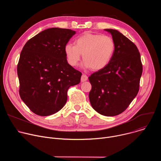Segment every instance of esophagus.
Wrapping results in <instances>:
<instances>
[{
    "label": "esophagus",
    "mask_w": 161,
    "mask_h": 161,
    "mask_svg": "<svg viewBox=\"0 0 161 161\" xmlns=\"http://www.w3.org/2000/svg\"><path fill=\"white\" fill-rule=\"evenodd\" d=\"M87 80H88L87 76H86V75H85V74H83L82 76H81V81L82 82H84V81H86Z\"/></svg>",
    "instance_id": "34e87169"
}]
</instances>
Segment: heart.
<instances>
[{
	"label": "heart",
	"mask_w": 161,
	"mask_h": 161,
	"mask_svg": "<svg viewBox=\"0 0 161 161\" xmlns=\"http://www.w3.org/2000/svg\"><path fill=\"white\" fill-rule=\"evenodd\" d=\"M74 44H67L64 53L70 65L78 64L83 54V67L100 71L111 62L115 52L116 45L112 37L108 36L85 32L76 37Z\"/></svg>",
	"instance_id": "obj_1"
}]
</instances>
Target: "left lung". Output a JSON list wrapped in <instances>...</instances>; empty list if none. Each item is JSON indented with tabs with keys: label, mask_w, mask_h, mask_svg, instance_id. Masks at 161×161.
Masks as SVG:
<instances>
[{
	"label": "left lung",
	"mask_w": 161,
	"mask_h": 161,
	"mask_svg": "<svg viewBox=\"0 0 161 161\" xmlns=\"http://www.w3.org/2000/svg\"><path fill=\"white\" fill-rule=\"evenodd\" d=\"M115 42V52L103 69L88 78L89 99L92 108L107 117L124 111L139 91L143 67L136 46L119 31L104 29Z\"/></svg>",
	"instance_id": "left-lung-1"
}]
</instances>
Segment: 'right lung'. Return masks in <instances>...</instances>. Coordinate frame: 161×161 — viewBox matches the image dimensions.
<instances>
[{
    "label": "right lung",
    "instance_id": "add662e5",
    "mask_svg": "<svg viewBox=\"0 0 161 161\" xmlns=\"http://www.w3.org/2000/svg\"><path fill=\"white\" fill-rule=\"evenodd\" d=\"M76 34L50 28L31 39L22 49L17 66L21 100L35 114L49 116L60 111L70 86L80 83L81 73L68 64L64 47Z\"/></svg>",
    "mask_w": 161,
    "mask_h": 161
}]
</instances>
